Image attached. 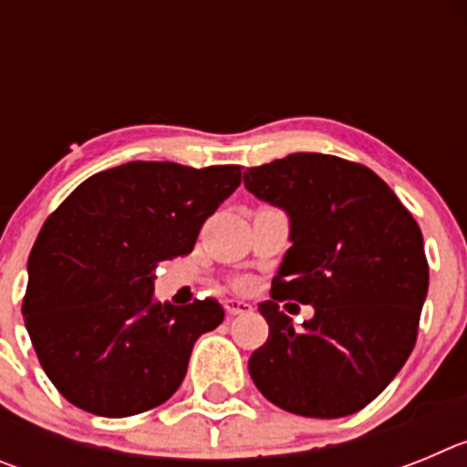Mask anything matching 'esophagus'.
Masks as SVG:
<instances>
[{
  "instance_id": "obj_1",
  "label": "esophagus",
  "mask_w": 467,
  "mask_h": 467,
  "mask_svg": "<svg viewBox=\"0 0 467 467\" xmlns=\"http://www.w3.org/2000/svg\"><path fill=\"white\" fill-rule=\"evenodd\" d=\"M250 304L247 301H241V299H229L226 301V313L229 316H245L247 311H250Z\"/></svg>"
}]
</instances>
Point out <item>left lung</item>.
<instances>
[{
  "label": "left lung",
  "instance_id": "left-lung-1",
  "mask_svg": "<svg viewBox=\"0 0 467 467\" xmlns=\"http://www.w3.org/2000/svg\"><path fill=\"white\" fill-rule=\"evenodd\" d=\"M243 182L287 213L292 241L259 304L269 339L250 356V377L292 414H356L414 350L428 295L419 224L377 172L339 156L290 154L247 168ZM285 298L311 303L312 320L295 328Z\"/></svg>",
  "mask_w": 467,
  "mask_h": 467
}]
</instances>
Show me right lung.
Segmentation results:
<instances>
[{"label":"right lung","mask_w":467,"mask_h":467,"mask_svg":"<svg viewBox=\"0 0 467 467\" xmlns=\"http://www.w3.org/2000/svg\"><path fill=\"white\" fill-rule=\"evenodd\" d=\"M238 184L241 166L130 161L88 177L41 226L23 317L44 372L74 407L121 419L180 388L193 344L224 308L161 304L154 271L192 253Z\"/></svg>","instance_id":"1"}]
</instances>
